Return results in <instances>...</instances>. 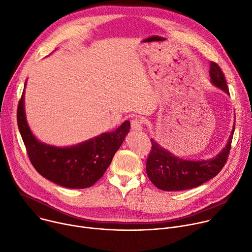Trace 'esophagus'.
I'll return each instance as SVG.
<instances>
[{
    "mask_svg": "<svg viewBox=\"0 0 252 252\" xmlns=\"http://www.w3.org/2000/svg\"><path fill=\"white\" fill-rule=\"evenodd\" d=\"M131 129L133 131H141L143 129V120L141 119H133L130 123Z\"/></svg>",
    "mask_w": 252,
    "mask_h": 252,
    "instance_id": "34e87169",
    "label": "esophagus"
}]
</instances>
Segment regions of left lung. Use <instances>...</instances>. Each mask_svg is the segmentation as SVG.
<instances>
[{"mask_svg":"<svg viewBox=\"0 0 252 252\" xmlns=\"http://www.w3.org/2000/svg\"><path fill=\"white\" fill-rule=\"evenodd\" d=\"M211 82L229 95L225 76L215 62H210ZM235 124L223 150L209 159H184L176 157L151 139L152 151L147 159V174L153 184L164 191H182L198 187L214 178L224 167L233 138Z\"/></svg>","mask_w":252,"mask_h":252,"instance_id":"8db88e82","label":"left lung"}]
</instances>
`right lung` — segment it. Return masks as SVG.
<instances>
[{
  "instance_id": "add662e5",
  "label": "right lung",
  "mask_w": 252,
  "mask_h": 252,
  "mask_svg": "<svg viewBox=\"0 0 252 252\" xmlns=\"http://www.w3.org/2000/svg\"><path fill=\"white\" fill-rule=\"evenodd\" d=\"M24 96L25 90L19 101L17 122L28 157L36 171L65 188L84 189L94 185L122 146L129 131L130 123L126 121L116 130L103 132L71 147H55L38 141L31 131L26 120Z\"/></svg>"
}]
</instances>
